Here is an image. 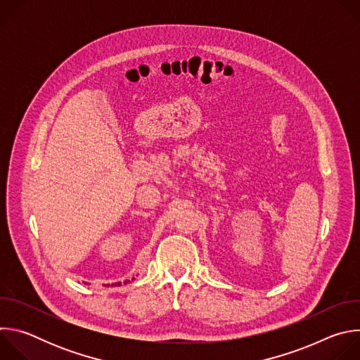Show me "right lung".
I'll return each mask as SVG.
<instances>
[{
  "instance_id": "1",
  "label": "right lung",
  "mask_w": 360,
  "mask_h": 360,
  "mask_svg": "<svg viewBox=\"0 0 360 360\" xmlns=\"http://www.w3.org/2000/svg\"><path fill=\"white\" fill-rule=\"evenodd\" d=\"M127 282H129V281H125L124 283H127ZM120 285H121V282H117V283H112V285H110V283H108V286H120Z\"/></svg>"
}]
</instances>
